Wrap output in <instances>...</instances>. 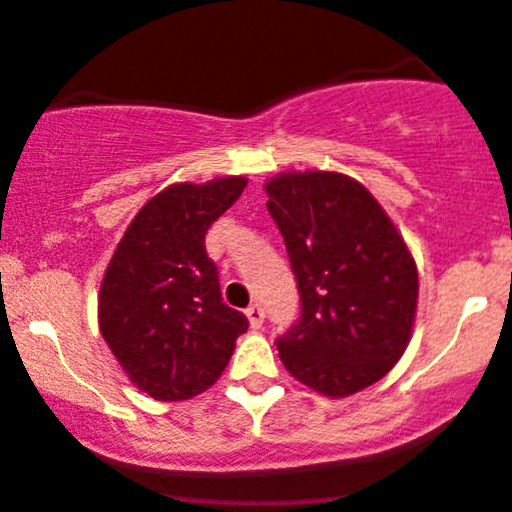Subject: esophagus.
Here are the masks:
<instances>
[{"instance_id": "obj_1", "label": "esophagus", "mask_w": 512, "mask_h": 512, "mask_svg": "<svg viewBox=\"0 0 512 512\" xmlns=\"http://www.w3.org/2000/svg\"><path fill=\"white\" fill-rule=\"evenodd\" d=\"M245 315H247V320H250V327H262V322H265V310H262L260 305H250L245 310Z\"/></svg>"}]
</instances>
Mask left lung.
<instances>
[{
	"instance_id": "obj_1",
	"label": "left lung",
	"mask_w": 512,
	"mask_h": 512,
	"mask_svg": "<svg viewBox=\"0 0 512 512\" xmlns=\"http://www.w3.org/2000/svg\"><path fill=\"white\" fill-rule=\"evenodd\" d=\"M265 192L302 300L300 322L277 340L282 365L327 398L370 388L413 337L420 285L408 242L342 172H280Z\"/></svg>"
}]
</instances>
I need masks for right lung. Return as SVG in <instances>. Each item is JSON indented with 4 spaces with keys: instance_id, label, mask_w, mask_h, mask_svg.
I'll list each match as a JSON object with an SVG mask.
<instances>
[{
    "instance_id": "right-lung-1",
    "label": "right lung",
    "mask_w": 512,
    "mask_h": 512,
    "mask_svg": "<svg viewBox=\"0 0 512 512\" xmlns=\"http://www.w3.org/2000/svg\"><path fill=\"white\" fill-rule=\"evenodd\" d=\"M247 177L175 182L142 205L99 285V332L137 390L190 400L225 372L247 317L222 302L205 235Z\"/></svg>"
}]
</instances>
